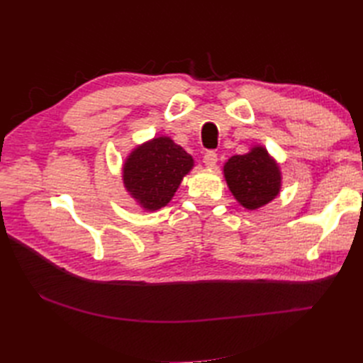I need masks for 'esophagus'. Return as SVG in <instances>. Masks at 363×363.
Wrapping results in <instances>:
<instances>
[{
	"label": "esophagus",
	"mask_w": 363,
	"mask_h": 363,
	"mask_svg": "<svg viewBox=\"0 0 363 363\" xmlns=\"http://www.w3.org/2000/svg\"><path fill=\"white\" fill-rule=\"evenodd\" d=\"M216 160H218V156H216V152H213V151H207L204 155V159H203V162H204L207 168H215Z\"/></svg>",
	"instance_id": "1"
}]
</instances>
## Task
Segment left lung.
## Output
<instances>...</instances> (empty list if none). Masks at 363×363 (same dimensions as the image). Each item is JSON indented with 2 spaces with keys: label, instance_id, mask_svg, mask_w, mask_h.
<instances>
[{
  "label": "left lung",
  "instance_id": "left-lung-1",
  "mask_svg": "<svg viewBox=\"0 0 363 363\" xmlns=\"http://www.w3.org/2000/svg\"><path fill=\"white\" fill-rule=\"evenodd\" d=\"M224 177L230 192L248 211L267 206L281 189L279 163L262 145L230 157L224 164Z\"/></svg>",
  "mask_w": 363,
  "mask_h": 363
}]
</instances>
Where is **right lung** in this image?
Masks as SVG:
<instances>
[{"label": "right lung", "mask_w": 363, "mask_h": 363, "mask_svg": "<svg viewBox=\"0 0 363 363\" xmlns=\"http://www.w3.org/2000/svg\"><path fill=\"white\" fill-rule=\"evenodd\" d=\"M192 168V156L171 138H152L127 156L123 164L124 188L144 211H159L172 200Z\"/></svg>", "instance_id": "1"}]
</instances>
